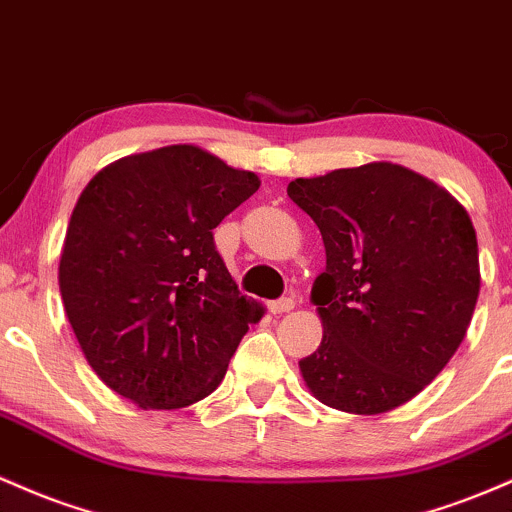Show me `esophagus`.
I'll return each mask as SVG.
<instances>
[{"mask_svg": "<svg viewBox=\"0 0 512 512\" xmlns=\"http://www.w3.org/2000/svg\"><path fill=\"white\" fill-rule=\"evenodd\" d=\"M268 309H271L273 314L292 312V309H295V300H292V297H280V300H273L271 304H268Z\"/></svg>", "mask_w": 512, "mask_h": 512, "instance_id": "1", "label": "esophagus"}]
</instances>
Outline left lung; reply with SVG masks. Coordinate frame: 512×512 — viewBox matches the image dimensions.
<instances>
[{"mask_svg":"<svg viewBox=\"0 0 512 512\" xmlns=\"http://www.w3.org/2000/svg\"><path fill=\"white\" fill-rule=\"evenodd\" d=\"M317 222L326 268L312 287L321 346L300 360L314 399L375 416L411 401L450 363L479 297V246L467 210L392 162L287 186Z\"/></svg>","mask_w":512,"mask_h":512,"instance_id":"obj_1","label":"left lung"}]
</instances>
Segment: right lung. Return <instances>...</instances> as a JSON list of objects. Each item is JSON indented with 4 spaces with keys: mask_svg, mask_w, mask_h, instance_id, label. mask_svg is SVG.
Returning <instances> with one entry per match:
<instances>
[{
    "mask_svg": "<svg viewBox=\"0 0 512 512\" xmlns=\"http://www.w3.org/2000/svg\"><path fill=\"white\" fill-rule=\"evenodd\" d=\"M261 186L208 149L169 145L103 166L79 195L60 295L86 363L140 409L215 392L263 307L241 295L212 229Z\"/></svg>",
    "mask_w": 512,
    "mask_h": 512,
    "instance_id": "right-lung-1",
    "label": "right lung"
}]
</instances>
